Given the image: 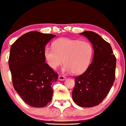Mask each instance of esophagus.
Masks as SVG:
<instances>
[{"label":"esophagus","instance_id":"obj_1","mask_svg":"<svg viewBox=\"0 0 126 126\" xmlns=\"http://www.w3.org/2000/svg\"><path fill=\"white\" fill-rule=\"evenodd\" d=\"M58 79H59V80H60V81H64V80L66 79V78L65 76H63V75H59V77H58Z\"/></svg>","mask_w":126,"mask_h":126}]
</instances>
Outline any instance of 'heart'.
<instances>
[{
    "mask_svg": "<svg viewBox=\"0 0 126 126\" xmlns=\"http://www.w3.org/2000/svg\"><path fill=\"white\" fill-rule=\"evenodd\" d=\"M44 54L47 63L53 69L63 63V71L79 75L89 67L93 48L88 42L61 38L54 41L53 48L45 47Z\"/></svg>",
    "mask_w": 126,
    "mask_h": 126,
    "instance_id": "1",
    "label": "heart"
}]
</instances>
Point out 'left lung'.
Masks as SVG:
<instances>
[{
	"instance_id": "left-lung-1",
	"label": "left lung",
	"mask_w": 126,
	"mask_h": 126,
	"mask_svg": "<svg viewBox=\"0 0 126 126\" xmlns=\"http://www.w3.org/2000/svg\"><path fill=\"white\" fill-rule=\"evenodd\" d=\"M80 34L86 37L93 45V61L82 75L75 78L72 92L73 101L80 107L98 106L106 98L115 78L116 58L109 43L91 31Z\"/></svg>"
}]
</instances>
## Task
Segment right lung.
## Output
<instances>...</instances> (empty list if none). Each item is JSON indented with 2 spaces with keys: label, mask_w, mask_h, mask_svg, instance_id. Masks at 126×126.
<instances>
[{
  "label": "right lung",
  "mask_w": 126,
  "mask_h": 126,
  "mask_svg": "<svg viewBox=\"0 0 126 126\" xmlns=\"http://www.w3.org/2000/svg\"><path fill=\"white\" fill-rule=\"evenodd\" d=\"M55 36L33 31L20 36L10 48L8 63L13 87L32 107H43L52 99L58 74L45 63L44 52Z\"/></svg>",
  "instance_id": "right-lung-1"
}]
</instances>
